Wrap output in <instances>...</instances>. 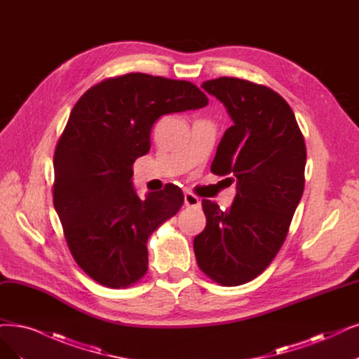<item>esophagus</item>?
<instances>
[{"mask_svg":"<svg viewBox=\"0 0 359 359\" xmlns=\"http://www.w3.org/2000/svg\"><path fill=\"white\" fill-rule=\"evenodd\" d=\"M200 204H201V201L198 200V198L194 194H191V192L184 194V205H187V207H200Z\"/></svg>","mask_w":359,"mask_h":359,"instance_id":"34e87169","label":"esophagus"}]
</instances>
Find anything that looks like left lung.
I'll return each mask as SVG.
<instances>
[{
    "instance_id": "8db88e82",
    "label": "left lung",
    "mask_w": 359,
    "mask_h": 359,
    "mask_svg": "<svg viewBox=\"0 0 359 359\" xmlns=\"http://www.w3.org/2000/svg\"><path fill=\"white\" fill-rule=\"evenodd\" d=\"M231 115L211 171L236 182L228 211L203 200L205 229L195 236L200 269L226 287L255 280L283 247L304 189L306 144L290 104L272 88L233 76L201 86Z\"/></svg>"
}]
</instances>
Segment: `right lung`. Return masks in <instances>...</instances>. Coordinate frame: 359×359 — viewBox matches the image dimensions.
Returning a JSON list of instances; mask_svg holds the SVG:
<instances>
[{
    "mask_svg": "<svg viewBox=\"0 0 359 359\" xmlns=\"http://www.w3.org/2000/svg\"><path fill=\"white\" fill-rule=\"evenodd\" d=\"M207 103L189 81L140 72L106 78L75 103L56 144L53 203L71 255L91 280L126 288L148 272V238L184 196L170 183L140 200L133 163L149 152L159 116Z\"/></svg>",
    "mask_w": 359,
    "mask_h": 359,
    "instance_id": "obj_1",
    "label": "right lung"
}]
</instances>
